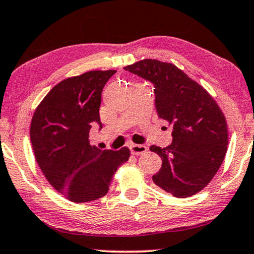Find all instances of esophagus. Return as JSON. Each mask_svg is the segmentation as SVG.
I'll list each match as a JSON object with an SVG mask.
<instances>
[{"label": "esophagus", "instance_id": "34e87169", "mask_svg": "<svg viewBox=\"0 0 254 254\" xmlns=\"http://www.w3.org/2000/svg\"><path fill=\"white\" fill-rule=\"evenodd\" d=\"M128 148H130L131 153L133 155H140V154H144L147 151V147H146L145 145H137V144H130L128 146Z\"/></svg>", "mask_w": 254, "mask_h": 254}]
</instances>
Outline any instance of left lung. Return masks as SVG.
Instances as JSON below:
<instances>
[{"instance_id":"left-lung-1","label":"left lung","mask_w":254,"mask_h":254,"mask_svg":"<svg viewBox=\"0 0 254 254\" xmlns=\"http://www.w3.org/2000/svg\"><path fill=\"white\" fill-rule=\"evenodd\" d=\"M124 70L153 84L156 113L173 127L170 145L149 147L162 159L153 182L177 198L201 191L227 152V123L220 107L205 88L171 63L147 59Z\"/></svg>"}]
</instances>
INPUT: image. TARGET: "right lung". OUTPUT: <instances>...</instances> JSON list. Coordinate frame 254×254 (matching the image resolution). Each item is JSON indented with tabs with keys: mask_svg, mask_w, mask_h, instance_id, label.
<instances>
[{
	"mask_svg": "<svg viewBox=\"0 0 254 254\" xmlns=\"http://www.w3.org/2000/svg\"><path fill=\"white\" fill-rule=\"evenodd\" d=\"M116 70L88 71L67 78L35 110L31 141L39 167L51 185L74 202L101 198L113 175L130 156L128 148L102 151L90 144V130L102 128L101 93Z\"/></svg>",
	"mask_w": 254,
	"mask_h": 254,
	"instance_id": "1",
	"label": "right lung"
}]
</instances>
